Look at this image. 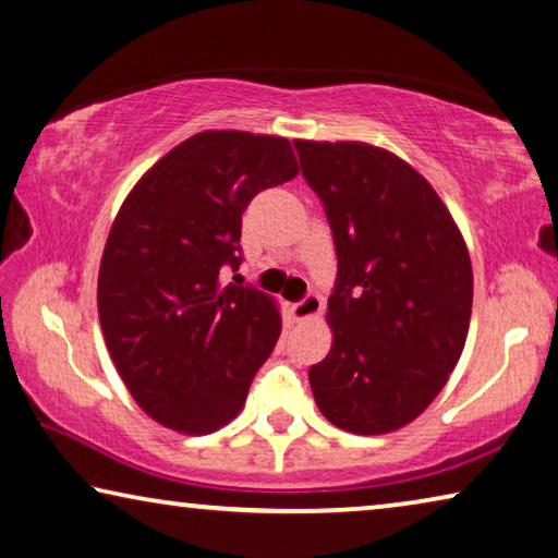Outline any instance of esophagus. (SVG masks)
Returning <instances> with one entry per match:
<instances>
[{"mask_svg": "<svg viewBox=\"0 0 558 558\" xmlns=\"http://www.w3.org/2000/svg\"><path fill=\"white\" fill-rule=\"evenodd\" d=\"M324 308V299L318 294H306L296 304H291V316H294V322H306V318H314L322 314Z\"/></svg>", "mask_w": 558, "mask_h": 558, "instance_id": "34e87169", "label": "esophagus"}]
</instances>
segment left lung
Masks as SVG:
<instances>
[{
	"mask_svg": "<svg viewBox=\"0 0 558 558\" xmlns=\"http://www.w3.org/2000/svg\"><path fill=\"white\" fill-rule=\"evenodd\" d=\"M294 148L339 257L333 345L308 368L316 405L345 433H392L433 403L462 355L468 244L430 182L398 155L355 141Z\"/></svg>",
	"mask_w": 558,
	"mask_h": 558,
	"instance_id": "8db88e82",
	"label": "left lung"
}]
</instances>
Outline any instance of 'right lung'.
Masks as SVG:
<instances>
[{
    "instance_id": "add662e5",
    "label": "right lung",
    "mask_w": 558,
    "mask_h": 558,
    "mask_svg": "<svg viewBox=\"0 0 558 558\" xmlns=\"http://www.w3.org/2000/svg\"><path fill=\"white\" fill-rule=\"evenodd\" d=\"M279 135L205 131L135 182L98 269L108 353L145 413L170 430L207 435L244 408L277 345L281 316L252 287H222L242 264V213L262 190L296 178Z\"/></svg>"
}]
</instances>
